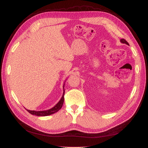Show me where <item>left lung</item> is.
<instances>
[{
  "mask_svg": "<svg viewBox=\"0 0 148 148\" xmlns=\"http://www.w3.org/2000/svg\"><path fill=\"white\" fill-rule=\"evenodd\" d=\"M121 42L122 43H124V44H127V45H129V44H128V42H127L125 40V39H124V38H122V39L121 40Z\"/></svg>",
  "mask_w": 148,
  "mask_h": 148,
  "instance_id": "left-lung-1",
  "label": "left lung"
}]
</instances>
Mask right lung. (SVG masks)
<instances>
[{
    "label": "right lung",
    "mask_w": 148,
    "mask_h": 148,
    "mask_svg": "<svg viewBox=\"0 0 148 148\" xmlns=\"http://www.w3.org/2000/svg\"><path fill=\"white\" fill-rule=\"evenodd\" d=\"M63 88H64V93L62 95V97L61 99L59 100L57 104L53 108H52L51 109H49L48 110H46V111H32V110H26L29 113L32 114V115H37V116H48L52 115L55 113L57 112L58 111H59L61 108H62L63 103H64V84L63 86Z\"/></svg>",
    "instance_id": "obj_1"
}]
</instances>
